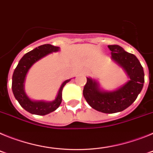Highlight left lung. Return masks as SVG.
Here are the masks:
<instances>
[{
    "instance_id": "left-lung-1",
    "label": "left lung",
    "mask_w": 153,
    "mask_h": 153,
    "mask_svg": "<svg viewBox=\"0 0 153 153\" xmlns=\"http://www.w3.org/2000/svg\"><path fill=\"white\" fill-rule=\"evenodd\" d=\"M111 59L123 67L129 80L113 91H104L95 79L86 77L83 97L94 109L104 113L121 112L133 103L141 92L144 83V71L134 54L129 53L119 45H109Z\"/></svg>"
}]
</instances>
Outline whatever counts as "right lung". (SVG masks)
<instances>
[{
  "instance_id": "right-lung-1",
  "label": "right lung",
  "mask_w": 153,
  "mask_h": 153,
  "mask_svg": "<svg viewBox=\"0 0 153 153\" xmlns=\"http://www.w3.org/2000/svg\"><path fill=\"white\" fill-rule=\"evenodd\" d=\"M59 50L60 47H55L51 44H44L39 46L33 51H30L24 55L13 71V76H12V91L14 97L25 110L32 114L40 115V116L49 114L51 112L56 110L61 103L62 90L63 86L71 79H67L62 83L56 99L52 102L31 100L25 93L24 88L25 77L28 70L32 67V65L49 53L57 52Z\"/></svg>"
}]
</instances>
